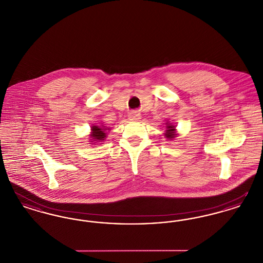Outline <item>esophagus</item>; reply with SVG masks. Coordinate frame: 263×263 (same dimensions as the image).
<instances>
[{
  "label": "esophagus",
  "mask_w": 263,
  "mask_h": 263,
  "mask_svg": "<svg viewBox=\"0 0 263 263\" xmlns=\"http://www.w3.org/2000/svg\"><path fill=\"white\" fill-rule=\"evenodd\" d=\"M128 117H129V120H131V121H138L141 118V114L137 111H132V112L129 113Z\"/></svg>",
  "instance_id": "1"
}]
</instances>
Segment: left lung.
Wrapping results in <instances>:
<instances>
[{
    "label": "left lung",
    "mask_w": 263,
    "mask_h": 263,
    "mask_svg": "<svg viewBox=\"0 0 263 263\" xmlns=\"http://www.w3.org/2000/svg\"><path fill=\"white\" fill-rule=\"evenodd\" d=\"M164 137L166 138L167 140H174L175 138L178 136V133L176 131V125H175L174 123L170 122L168 120L165 122V130H164V133H163Z\"/></svg>",
    "instance_id": "8db88e82"
}]
</instances>
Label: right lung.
<instances>
[{
  "mask_svg": "<svg viewBox=\"0 0 263 263\" xmlns=\"http://www.w3.org/2000/svg\"><path fill=\"white\" fill-rule=\"evenodd\" d=\"M110 130V127H106L103 124H92L90 126V133H89V139L88 142L91 145H99L103 144L107 131Z\"/></svg>",
  "mask_w": 263,
  "mask_h": 263,
  "instance_id": "1",
  "label": "right lung"
}]
</instances>
